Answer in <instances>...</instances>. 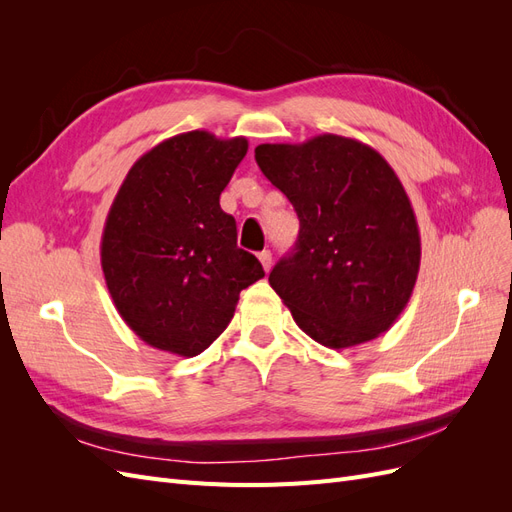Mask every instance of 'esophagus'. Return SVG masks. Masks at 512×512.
<instances>
[{
  "label": "esophagus",
  "mask_w": 512,
  "mask_h": 512,
  "mask_svg": "<svg viewBox=\"0 0 512 512\" xmlns=\"http://www.w3.org/2000/svg\"><path fill=\"white\" fill-rule=\"evenodd\" d=\"M258 260H260L262 269H265V271L269 273V269H271V262H273V256H271V252H269V250H262V252L258 254Z\"/></svg>",
  "instance_id": "34e87169"
}]
</instances>
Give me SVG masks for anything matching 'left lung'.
<instances>
[{"mask_svg":"<svg viewBox=\"0 0 512 512\" xmlns=\"http://www.w3.org/2000/svg\"><path fill=\"white\" fill-rule=\"evenodd\" d=\"M254 153L299 215L294 250L269 275L299 329L335 350L389 331L421 267L418 224L389 162L337 134Z\"/></svg>","mask_w":512,"mask_h":512,"instance_id":"8db88e82","label":"left lung"}]
</instances>
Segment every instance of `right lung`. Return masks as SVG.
<instances>
[{"label":"right lung","instance_id":"right-lung-1","mask_svg":"<svg viewBox=\"0 0 512 512\" xmlns=\"http://www.w3.org/2000/svg\"><path fill=\"white\" fill-rule=\"evenodd\" d=\"M245 153L243 136L183 132L138 158L121 183L102 232V271L119 316L153 348L207 350L239 292L265 277L220 207Z\"/></svg>","mask_w":512,"mask_h":512}]
</instances>
